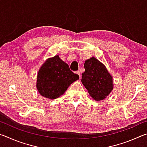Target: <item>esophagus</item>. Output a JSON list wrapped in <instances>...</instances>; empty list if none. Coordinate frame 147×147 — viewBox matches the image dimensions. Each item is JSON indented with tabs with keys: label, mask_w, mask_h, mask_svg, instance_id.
I'll return each mask as SVG.
<instances>
[{
	"label": "esophagus",
	"mask_w": 147,
	"mask_h": 147,
	"mask_svg": "<svg viewBox=\"0 0 147 147\" xmlns=\"http://www.w3.org/2000/svg\"><path fill=\"white\" fill-rule=\"evenodd\" d=\"M76 74H78V75H79L80 76H81L80 71H76Z\"/></svg>",
	"instance_id": "1"
}]
</instances>
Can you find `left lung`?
I'll use <instances>...</instances> for the list:
<instances>
[{
  "label": "left lung",
  "instance_id": "left-lung-1",
  "mask_svg": "<svg viewBox=\"0 0 147 147\" xmlns=\"http://www.w3.org/2000/svg\"><path fill=\"white\" fill-rule=\"evenodd\" d=\"M82 82L95 100L106 98L113 89V80L106 67L97 59L91 58L84 63Z\"/></svg>",
  "mask_w": 147,
  "mask_h": 147
}]
</instances>
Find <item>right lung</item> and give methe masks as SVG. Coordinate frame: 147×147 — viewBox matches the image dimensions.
<instances>
[{"label": "right lung", "instance_id": "1", "mask_svg": "<svg viewBox=\"0 0 147 147\" xmlns=\"http://www.w3.org/2000/svg\"><path fill=\"white\" fill-rule=\"evenodd\" d=\"M78 79V74L71 71L68 65L58 56H55L47 59L39 69L36 86L42 96L55 99L63 94Z\"/></svg>", "mask_w": 147, "mask_h": 147}]
</instances>
